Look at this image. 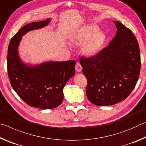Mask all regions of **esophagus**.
<instances>
[{
  "label": "esophagus",
  "mask_w": 146,
  "mask_h": 146,
  "mask_svg": "<svg viewBox=\"0 0 146 146\" xmlns=\"http://www.w3.org/2000/svg\"><path fill=\"white\" fill-rule=\"evenodd\" d=\"M82 67L81 66L79 62H76V65H75V70L76 71H77V72H80V71H82Z\"/></svg>",
  "instance_id": "34e87169"
}]
</instances>
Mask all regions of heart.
Segmentation results:
<instances>
[{
    "label": "heart",
    "mask_w": 146,
    "mask_h": 146,
    "mask_svg": "<svg viewBox=\"0 0 146 146\" xmlns=\"http://www.w3.org/2000/svg\"><path fill=\"white\" fill-rule=\"evenodd\" d=\"M71 42L76 46L83 45L82 51L86 55L92 56L102 50L106 40V35L95 25L81 27L71 35Z\"/></svg>",
    "instance_id": "1"
}]
</instances>
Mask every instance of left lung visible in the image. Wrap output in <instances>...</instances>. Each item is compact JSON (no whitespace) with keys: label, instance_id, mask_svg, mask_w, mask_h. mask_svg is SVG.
<instances>
[{"label":"left lung","instance_id":"obj_1","mask_svg":"<svg viewBox=\"0 0 146 146\" xmlns=\"http://www.w3.org/2000/svg\"><path fill=\"white\" fill-rule=\"evenodd\" d=\"M113 23L117 31L110 44L97 55L80 58L88 80L87 97L97 106H111L125 100L140 75L141 62L137 38L120 22Z\"/></svg>","mask_w":146,"mask_h":146}]
</instances>
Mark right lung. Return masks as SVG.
<instances>
[{"label":"right lung","mask_w":146,"mask_h":146,"mask_svg":"<svg viewBox=\"0 0 146 146\" xmlns=\"http://www.w3.org/2000/svg\"><path fill=\"white\" fill-rule=\"evenodd\" d=\"M50 19L27 24L11 38L8 46L7 67L11 85L20 98L31 107L53 109L63 102V89L75 72V60L46 62L39 65L24 64L19 58L18 46L27 32L40 29Z\"/></svg>","instance_id":"right-lung-1"}]
</instances>
